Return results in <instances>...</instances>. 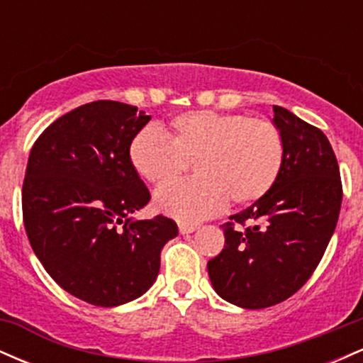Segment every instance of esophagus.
Masks as SVG:
<instances>
[{
	"label": "esophagus",
	"instance_id": "1",
	"mask_svg": "<svg viewBox=\"0 0 363 363\" xmlns=\"http://www.w3.org/2000/svg\"><path fill=\"white\" fill-rule=\"evenodd\" d=\"M196 228H198V225L196 223H186V222L179 223V230H181V234H191V232H194Z\"/></svg>",
	"mask_w": 363,
	"mask_h": 363
}]
</instances>
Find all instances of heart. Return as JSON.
Masks as SVG:
<instances>
[{"mask_svg":"<svg viewBox=\"0 0 363 363\" xmlns=\"http://www.w3.org/2000/svg\"><path fill=\"white\" fill-rule=\"evenodd\" d=\"M172 138L145 126L129 143V162L140 177L162 186L194 158L198 177L158 189L157 206L179 220H203L227 206H244L269 193L285 160L281 131L269 119L239 112L191 111L170 123Z\"/></svg>","mask_w":363,"mask_h":363,"instance_id":"heart-1","label":"heart"}]
</instances>
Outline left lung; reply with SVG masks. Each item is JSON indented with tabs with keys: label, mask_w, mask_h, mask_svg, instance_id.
<instances>
[{
	"label": "left lung",
	"mask_w": 363,
	"mask_h": 363,
	"mask_svg": "<svg viewBox=\"0 0 363 363\" xmlns=\"http://www.w3.org/2000/svg\"><path fill=\"white\" fill-rule=\"evenodd\" d=\"M285 141L269 193L223 223L222 252L208 261L220 297L244 309L277 306L301 290L323 259L340 216L343 186L331 143L319 128L273 106Z\"/></svg>",
	"instance_id": "1"
}]
</instances>
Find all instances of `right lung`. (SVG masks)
Returning <instances> with one entry per match:
<instances>
[{"label": "right lung", "mask_w": 363, "mask_h": 363, "mask_svg": "<svg viewBox=\"0 0 363 363\" xmlns=\"http://www.w3.org/2000/svg\"><path fill=\"white\" fill-rule=\"evenodd\" d=\"M148 121L123 102L85 104L45 128L28 155L22 211L32 249L61 289L91 306L143 295L162 247L179 234L164 215L131 218L152 198L129 162Z\"/></svg>", "instance_id": "1"}]
</instances>
